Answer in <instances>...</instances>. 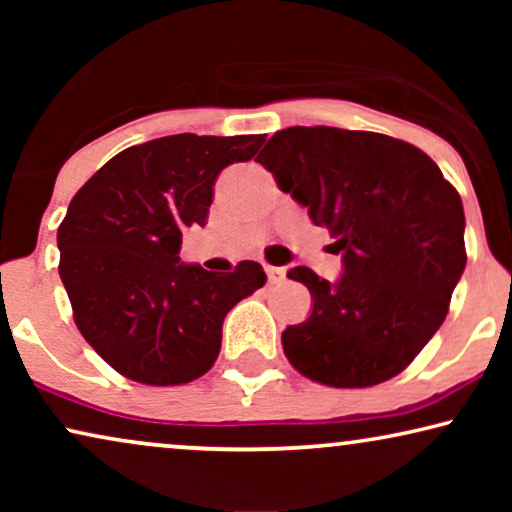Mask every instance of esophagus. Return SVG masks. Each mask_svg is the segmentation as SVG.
I'll list each match as a JSON object with an SVG mask.
<instances>
[{
	"label": "esophagus",
	"instance_id": "obj_1",
	"mask_svg": "<svg viewBox=\"0 0 512 512\" xmlns=\"http://www.w3.org/2000/svg\"><path fill=\"white\" fill-rule=\"evenodd\" d=\"M265 275H268L270 284H279L286 277V268H282V265H265Z\"/></svg>",
	"mask_w": 512,
	"mask_h": 512
}]
</instances>
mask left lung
Here are the masks:
<instances>
[{"label":"left lung","mask_w":512,"mask_h":512,"mask_svg":"<svg viewBox=\"0 0 512 512\" xmlns=\"http://www.w3.org/2000/svg\"><path fill=\"white\" fill-rule=\"evenodd\" d=\"M256 160L342 254L338 282L305 265L289 270L314 305L282 333L286 359L340 389L401 373L445 321L466 268L459 193L424 151L377 132L296 125Z\"/></svg>","instance_id":"obj_1"}]
</instances>
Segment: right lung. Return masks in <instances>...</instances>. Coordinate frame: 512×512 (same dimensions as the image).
Listing matches in <instances>:
<instances>
[{
    "label": "right lung",
    "instance_id": "obj_1",
    "mask_svg": "<svg viewBox=\"0 0 512 512\" xmlns=\"http://www.w3.org/2000/svg\"><path fill=\"white\" fill-rule=\"evenodd\" d=\"M263 135H170L130 146L90 177L58 228L60 279L90 347L130 380H198L221 352L226 314L265 284L181 263V230L205 226L223 167L247 163Z\"/></svg>",
    "mask_w": 512,
    "mask_h": 512
}]
</instances>
